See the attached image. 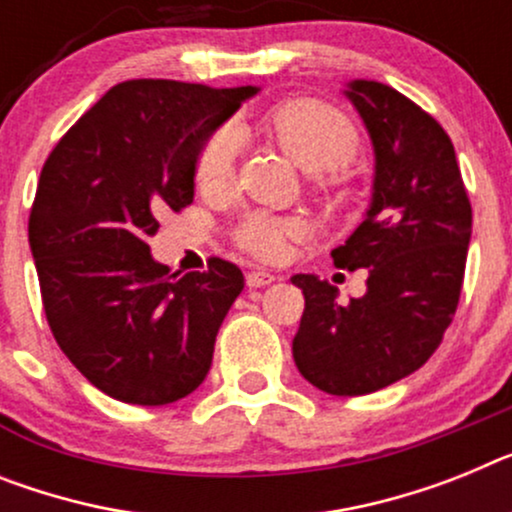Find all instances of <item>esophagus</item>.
<instances>
[{
  "label": "esophagus",
  "mask_w": 512,
  "mask_h": 512,
  "mask_svg": "<svg viewBox=\"0 0 512 512\" xmlns=\"http://www.w3.org/2000/svg\"><path fill=\"white\" fill-rule=\"evenodd\" d=\"M246 282L248 287H266V285H272V282H277V274L266 272V269H251Z\"/></svg>",
  "instance_id": "1"
}]
</instances>
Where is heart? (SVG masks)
<instances>
[{
    "mask_svg": "<svg viewBox=\"0 0 512 512\" xmlns=\"http://www.w3.org/2000/svg\"><path fill=\"white\" fill-rule=\"evenodd\" d=\"M248 131L285 152L305 173H313V186L329 196L336 207H349L355 202L344 165L360 150V134L342 111L316 98H292L261 113ZM233 160V137L227 131L212 134L196 157V186L204 194L225 191L233 178ZM298 235L300 225L295 220L248 214L235 227L233 238L253 259L274 261Z\"/></svg>",
    "mask_w": 512,
    "mask_h": 512,
    "instance_id": "1",
    "label": "heart"
}]
</instances>
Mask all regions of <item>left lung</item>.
I'll return each mask as SVG.
<instances>
[{
  "mask_svg": "<svg viewBox=\"0 0 512 512\" xmlns=\"http://www.w3.org/2000/svg\"><path fill=\"white\" fill-rule=\"evenodd\" d=\"M347 98L375 147L373 204L331 259L368 269V292L342 305L326 279L292 277L305 298L292 357L331 396L381 391L430 360L456 316L471 238V202L443 126L381 82L355 80Z\"/></svg>",
  "mask_w": 512,
  "mask_h": 512,
  "instance_id": "obj_1",
  "label": "left lung"
}]
</instances>
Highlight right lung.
<instances>
[{"label": "right lung", "mask_w": 512, "mask_h": 512, "mask_svg": "<svg viewBox=\"0 0 512 512\" xmlns=\"http://www.w3.org/2000/svg\"><path fill=\"white\" fill-rule=\"evenodd\" d=\"M256 87L129 80L111 87L43 163L28 240L56 344L113 399L163 406L202 386L246 279L209 259L178 277L147 238L194 202L196 157Z\"/></svg>", "instance_id": "obj_1"}]
</instances>
